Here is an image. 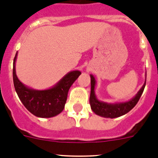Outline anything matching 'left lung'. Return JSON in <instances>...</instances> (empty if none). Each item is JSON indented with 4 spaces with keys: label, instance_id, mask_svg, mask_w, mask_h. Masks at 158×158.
I'll use <instances>...</instances> for the list:
<instances>
[{
    "label": "left lung",
    "instance_id": "left-lung-1",
    "mask_svg": "<svg viewBox=\"0 0 158 158\" xmlns=\"http://www.w3.org/2000/svg\"><path fill=\"white\" fill-rule=\"evenodd\" d=\"M90 84H91V89H90V96H89V104L94 113L98 116L106 118H116L127 113L136 106V104L139 102V98H141L142 94L144 90L146 82H144L143 86L133 98L131 99L128 102L115 104L106 103V102H100L98 100L94 92L96 80L92 75H90Z\"/></svg>",
    "mask_w": 158,
    "mask_h": 158
}]
</instances>
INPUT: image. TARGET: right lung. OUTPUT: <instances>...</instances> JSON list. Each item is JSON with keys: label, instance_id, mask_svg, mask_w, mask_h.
<instances>
[{"label": "right lung", "instance_id": "add662e5", "mask_svg": "<svg viewBox=\"0 0 158 158\" xmlns=\"http://www.w3.org/2000/svg\"><path fill=\"white\" fill-rule=\"evenodd\" d=\"M13 62V82L15 89L26 109L35 116L49 118L60 113L64 109L68 93L73 82L80 76L79 71H72L65 75L53 87L38 90L27 87L19 80L15 74V60Z\"/></svg>", "mask_w": 158, "mask_h": 158}]
</instances>
